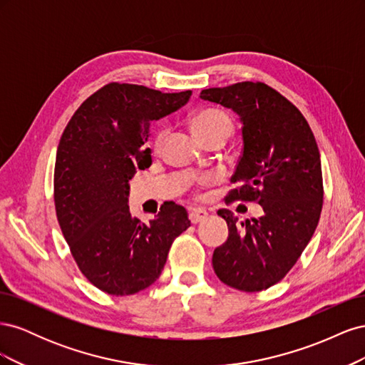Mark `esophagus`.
I'll return each instance as SVG.
<instances>
[{
  "label": "esophagus",
  "mask_w": 365,
  "mask_h": 365,
  "mask_svg": "<svg viewBox=\"0 0 365 365\" xmlns=\"http://www.w3.org/2000/svg\"><path fill=\"white\" fill-rule=\"evenodd\" d=\"M189 217L192 220V224H200L208 217V212L205 208H193V210H190Z\"/></svg>",
  "instance_id": "34e87169"
}]
</instances>
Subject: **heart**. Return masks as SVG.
Segmentation results:
<instances>
[{
  "label": "heart",
  "mask_w": 365,
  "mask_h": 365,
  "mask_svg": "<svg viewBox=\"0 0 365 365\" xmlns=\"http://www.w3.org/2000/svg\"><path fill=\"white\" fill-rule=\"evenodd\" d=\"M190 126H192L193 134L200 140H204L213 134H219V132L230 135L231 120L225 113L219 111V109L208 108V109H201V111H197L192 115ZM164 134H165L164 130H158L155 140H153V146H155L157 150L163 145Z\"/></svg>",
  "instance_id": "heart-1"
}]
</instances>
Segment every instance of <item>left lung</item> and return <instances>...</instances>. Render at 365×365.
<instances>
[{
	"label": "left lung",
	"mask_w": 365,
	"mask_h": 365,
	"mask_svg": "<svg viewBox=\"0 0 365 365\" xmlns=\"http://www.w3.org/2000/svg\"><path fill=\"white\" fill-rule=\"evenodd\" d=\"M202 101L230 108L242 123L244 149L228 201L259 202L263 215L237 224L230 210L228 239L213 252V269L231 288L256 292L280 282L311 240L323 207L322 160L306 118L262 82L202 90Z\"/></svg>",
	"instance_id": "obj_1"
}]
</instances>
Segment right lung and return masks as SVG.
Segmentation results:
<instances>
[{
    "mask_svg": "<svg viewBox=\"0 0 365 365\" xmlns=\"http://www.w3.org/2000/svg\"><path fill=\"white\" fill-rule=\"evenodd\" d=\"M192 91L161 93L108 83L74 113L54 165V205L62 235L85 277L111 295L155 282L176 236L190 227L182 205L164 202L141 222L129 212V180L152 164L149 125L184 106Z\"/></svg>",
    "mask_w": 365,
    "mask_h": 365,
    "instance_id": "obj_1",
    "label": "right lung"
}]
</instances>
